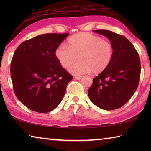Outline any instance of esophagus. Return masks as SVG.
I'll return each mask as SVG.
<instances>
[{"label":"esophagus","mask_w":151,"mask_h":151,"mask_svg":"<svg viewBox=\"0 0 151 151\" xmlns=\"http://www.w3.org/2000/svg\"><path fill=\"white\" fill-rule=\"evenodd\" d=\"M81 78H82L81 76H75V78L77 79V80H80V79H81Z\"/></svg>","instance_id":"esophagus-1"}]
</instances>
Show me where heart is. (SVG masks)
<instances>
[{
  "label": "heart",
  "instance_id": "1",
  "mask_svg": "<svg viewBox=\"0 0 151 151\" xmlns=\"http://www.w3.org/2000/svg\"><path fill=\"white\" fill-rule=\"evenodd\" d=\"M55 55L64 68H68L77 57L78 62L68 69L73 75H82L91 72L99 74L111 65L114 48L111 42L99 36L80 32L68 38L66 45L57 47Z\"/></svg>",
  "mask_w": 151,
  "mask_h": 151
}]
</instances>
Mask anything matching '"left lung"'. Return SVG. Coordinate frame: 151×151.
Segmentation results:
<instances>
[{
    "instance_id": "1",
    "label": "left lung",
    "mask_w": 151,
    "mask_h": 151,
    "mask_svg": "<svg viewBox=\"0 0 151 151\" xmlns=\"http://www.w3.org/2000/svg\"><path fill=\"white\" fill-rule=\"evenodd\" d=\"M105 36L114 48V57L108 68L93 79L88 94L92 103L111 111L126 104L136 91L140 75L139 55L124 36L107 30H94Z\"/></svg>"
}]
</instances>
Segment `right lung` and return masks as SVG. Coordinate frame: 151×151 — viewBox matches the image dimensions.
I'll use <instances>...</instances> for the list:
<instances>
[{
  "label": "right lung",
  "instance_id": "add662e5",
  "mask_svg": "<svg viewBox=\"0 0 151 151\" xmlns=\"http://www.w3.org/2000/svg\"><path fill=\"white\" fill-rule=\"evenodd\" d=\"M68 35H40L21 43L15 50L11 64L14 93L33 111L46 113L57 108L73 78L55 55Z\"/></svg>",
  "mask_w": 151,
  "mask_h": 151
}]
</instances>
